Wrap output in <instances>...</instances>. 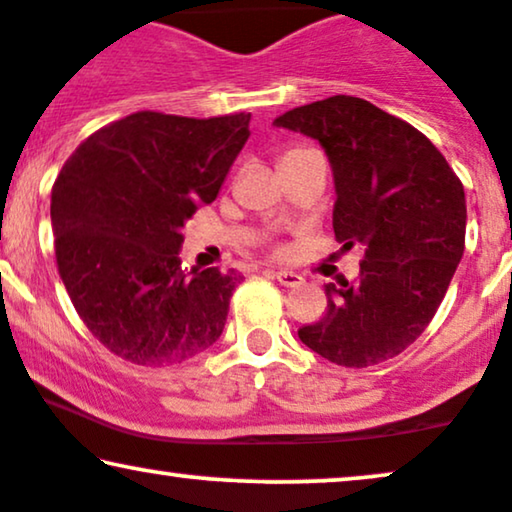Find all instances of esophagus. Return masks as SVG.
I'll return each mask as SVG.
<instances>
[{
	"label": "esophagus",
	"instance_id": "1",
	"mask_svg": "<svg viewBox=\"0 0 512 512\" xmlns=\"http://www.w3.org/2000/svg\"><path fill=\"white\" fill-rule=\"evenodd\" d=\"M268 275L275 277V280L285 287H299L301 282H304V277L294 273V270H268Z\"/></svg>",
	"mask_w": 512,
	"mask_h": 512
}]
</instances>
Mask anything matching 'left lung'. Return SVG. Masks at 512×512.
<instances>
[{
  "label": "left lung",
  "instance_id": "left-lung-1",
  "mask_svg": "<svg viewBox=\"0 0 512 512\" xmlns=\"http://www.w3.org/2000/svg\"><path fill=\"white\" fill-rule=\"evenodd\" d=\"M275 125L320 142L337 192L334 235L365 246L358 282L325 285L327 313L299 339L344 368L399 356L430 325L463 258V182L422 132L365 99L337 94Z\"/></svg>",
  "mask_w": 512,
  "mask_h": 512
}]
</instances>
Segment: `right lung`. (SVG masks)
Wrapping results in <instances>:
<instances>
[{
    "instance_id": "1",
    "label": "right lung",
    "mask_w": 512,
    "mask_h": 512,
    "mask_svg": "<svg viewBox=\"0 0 512 512\" xmlns=\"http://www.w3.org/2000/svg\"><path fill=\"white\" fill-rule=\"evenodd\" d=\"M251 113L137 111L87 137L52 187L56 266L106 349L163 368L218 342L237 270H182V227L211 204L249 140Z\"/></svg>"
}]
</instances>
